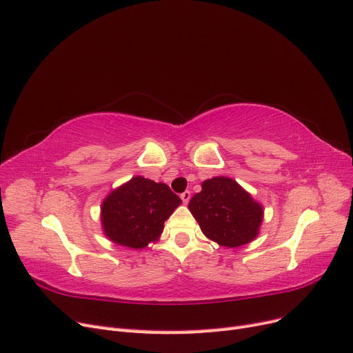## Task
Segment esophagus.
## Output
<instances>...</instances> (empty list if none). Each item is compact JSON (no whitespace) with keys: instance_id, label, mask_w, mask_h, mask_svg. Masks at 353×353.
Segmentation results:
<instances>
[{"instance_id":"34e87169","label":"esophagus","mask_w":353,"mask_h":353,"mask_svg":"<svg viewBox=\"0 0 353 353\" xmlns=\"http://www.w3.org/2000/svg\"><path fill=\"white\" fill-rule=\"evenodd\" d=\"M181 199H183V201L187 205V203H188L190 199H191V193H190V191H184V193L181 194Z\"/></svg>"}]
</instances>
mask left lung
Here are the masks:
<instances>
[{"instance_id":"1","label":"left lung","mask_w":353,"mask_h":353,"mask_svg":"<svg viewBox=\"0 0 353 353\" xmlns=\"http://www.w3.org/2000/svg\"><path fill=\"white\" fill-rule=\"evenodd\" d=\"M188 209L203 234L225 248L253 241L263 219L261 203L227 176L203 181L201 191L190 200Z\"/></svg>"}]
</instances>
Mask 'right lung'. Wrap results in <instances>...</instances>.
<instances>
[{"mask_svg":"<svg viewBox=\"0 0 353 353\" xmlns=\"http://www.w3.org/2000/svg\"><path fill=\"white\" fill-rule=\"evenodd\" d=\"M181 203L166 184L134 176L103 200V231L116 244L144 249L159 240L165 221Z\"/></svg>","mask_w":353,"mask_h":353,"instance_id":"1","label":"right lung"}]
</instances>
